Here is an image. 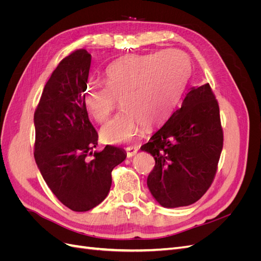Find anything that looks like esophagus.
<instances>
[{"label": "esophagus", "mask_w": 261, "mask_h": 261, "mask_svg": "<svg viewBox=\"0 0 261 261\" xmlns=\"http://www.w3.org/2000/svg\"><path fill=\"white\" fill-rule=\"evenodd\" d=\"M138 151V148L137 147H128L126 148V153H127L128 158H132L133 155H135Z\"/></svg>", "instance_id": "esophagus-1"}]
</instances>
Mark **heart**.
I'll return each mask as SVG.
<instances>
[{
  "instance_id": "b5f03b06",
  "label": "heart",
  "mask_w": 261,
  "mask_h": 261,
  "mask_svg": "<svg viewBox=\"0 0 261 261\" xmlns=\"http://www.w3.org/2000/svg\"><path fill=\"white\" fill-rule=\"evenodd\" d=\"M191 62L178 50L133 55L115 62L106 72V85L93 84L84 96L87 112L98 123L111 115L120 99L122 110L101 129L109 144L135 138L140 129L167 121L184 92Z\"/></svg>"
}]
</instances>
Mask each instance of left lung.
Returning a JSON list of instances; mask_svg holds the SVG:
<instances>
[{
	"label": "left lung",
	"mask_w": 261,
	"mask_h": 261,
	"mask_svg": "<svg viewBox=\"0 0 261 261\" xmlns=\"http://www.w3.org/2000/svg\"><path fill=\"white\" fill-rule=\"evenodd\" d=\"M223 148L218 101L209 84L187 92L181 107L140 149L154 158L147 178L165 208L189 206L211 186Z\"/></svg>",
	"instance_id": "left-lung-1"
}]
</instances>
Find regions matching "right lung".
Listing matches in <instances>:
<instances>
[{
	"instance_id": "obj_1",
	"label": "right lung",
	"mask_w": 261,
	"mask_h": 261,
	"mask_svg": "<svg viewBox=\"0 0 261 261\" xmlns=\"http://www.w3.org/2000/svg\"><path fill=\"white\" fill-rule=\"evenodd\" d=\"M91 55L84 49L63 59L45 84L36 109L35 160L46 185L73 211H88L106 199L121 148L98 145V133L84 106Z\"/></svg>"
}]
</instances>
